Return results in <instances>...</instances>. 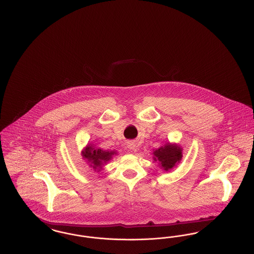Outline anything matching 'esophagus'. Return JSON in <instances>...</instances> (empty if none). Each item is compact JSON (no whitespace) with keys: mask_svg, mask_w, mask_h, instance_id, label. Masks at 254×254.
Wrapping results in <instances>:
<instances>
[{"mask_svg":"<svg viewBox=\"0 0 254 254\" xmlns=\"http://www.w3.org/2000/svg\"><path fill=\"white\" fill-rule=\"evenodd\" d=\"M127 148L129 149V150H134L135 149V143L134 142H132V141H130V142H127Z\"/></svg>","mask_w":254,"mask_h":254,"instance_id":"1","label":"esophagus"}]
</instances>
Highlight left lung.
I'll return each instance as SVG.
<instances>
[{
	"label": "left lung",
	"instance_id": "8db88e82",
	"mask_svg": "<svg viewBox=\"0 0 254 254\" xmlns=\"http://www.w3.org/2000/svg\"><path fill=\"white\" fill-rule=\"evenodd\" d=\"M182 154V148L179 145L167 143L154 151L153 158L155 161H159V165L163 170L169 171L181 161Z\"/></svg>",
	"mask_w": 254,
	"mask_h": 254
}]
</instances>
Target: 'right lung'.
Wrapping results in <instances>:
<instances>
[{"instance_id": "add662e5", "label": "right lung", "mask_w": 254, "mask_h": 254, "mask_svg": "<svg viewBox=\"0 0 254 254\" xmlns=\"http://www.w3.org/2000/svg\"><path fill=\"white\" fill-rule=\"evenodd\" d=\"M113 155H116L115 151H103L101 149L95 148L93 145H88L84 151H82V156L87 160V162L95 170L100 171L102 166L112 158Z\"/></svg>"}]
</instances>
